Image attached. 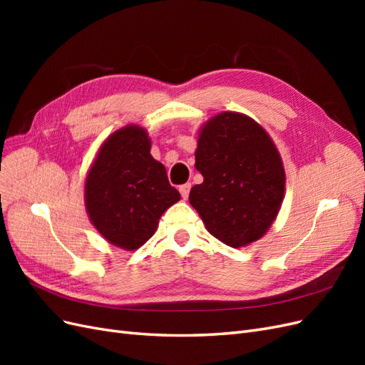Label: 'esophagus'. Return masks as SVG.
I'll return each instance as SVG.
<instances>
[{
	"instance_id": "esophagus-1",
	"label": "esophagus",
	"mask_w": 365,
	"mask_h": 365,
	"mask_svg": "<svg viewBox=\"0 0 365 365\" xmlns=\"http://www.w3.org/2000/svg\"><path fill=\"white\" fill-rule=\"evenodd\" d=\"M190 189H192V184H190V182L182 184V185L180 187V193H181V196H182V200H187V197H189Z\"/></svg>"
}]
</instances>
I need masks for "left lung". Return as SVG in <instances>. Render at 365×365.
Segmentation results:
<instances>
[{
    "label": "left lung",
    "instance_id": "obj_1",
    "mask_svg": "<svg viewBox=\"0 0 365 365\" xmlns=\"http://www.w3.org/2000/svg\"><path fill=\"white\" fill-rule=\"evenodd\" d=\"M195 168L204 176L189 201L208 233L240 248L259 240L277 217L286 175L274 141L256 120L225 111L200 130Z\"/></svg>",
    "mask_w": 365,
    "mask_h": 365
}]
</instances>
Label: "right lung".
<instances>
[{
    "instance_id": "right-lung-1",
    "label": "right lung",
    "mask_w": 365,
    "mask_h": 365,
    "mask_svg": "<svg viewBox=\"0 0 365 365\" xmlns=\"http://www.w3.org/2000/svg\"><path fill=\"white\" fill-rule=\"evenodd\" d=\"M181 200L164 165L150 155L148 130L128 125L98 149L85 181V207L109 244L134 251L155 235L163 213Z\"/></svg>"
}]
</instances>
